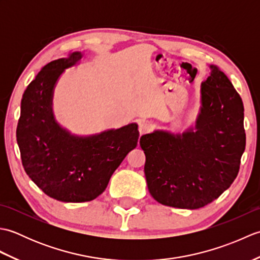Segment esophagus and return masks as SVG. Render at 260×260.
Returning a JSON list of instances; mask_svg holds the SVG:
<instances>
[{
	"mask_svg": "<svg viewBox=\"0 0 260 260\" xmlns=\"http://www.w3.org/2000/svg\"><path fill=\"white\" fill-rule=\"evenodd\" d=\"M151 129V126L148 125L145 121H141L139 123V133L140 135H144L146 133H148V131Z\"/></svg>",
	"mask_w": 260,
	"mask_h": 260,
	"instance_id": "esophagus-1",
	"label": "esophagus"
}]
</instances>
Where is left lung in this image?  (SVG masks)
Instances as JSON below:
<instances>
[{
    "label": "left lung",
    "mask_w": 260,
    "mask_h": 260,
    "mask_svg": "<svg viewBox=\"0 0 260 260\" xmlns=\"http://www.w3.org/2000/svg\"><path fill=\"white\" fill-rule=\"evenodd\" d=\"M201 84L196 125L182 134L156 129L141 137L151 196L164 206L199 209L233 184L246 147L244 104L217 66Z\"/></svg>",
    "instance_id": "obj_1"
}]
</instances>
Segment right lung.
Returning <instances> with one entry per match:
<instances>
[{"label": "right lung", "instance_id": "right-lung-1", "mask_svg": "<svg viewBox=\"0 0 260 260\" xmlns=\"http://www.w3.org/2000/svg\"><path fill=\"white\" fill-rule=\"evenodd\" d=\"M82 58L79 51L43 67L23 93L16 141L29 178L50 198L86 202L107 187L110 176L139 141L136 123L99 134H71L54 118L53 90L64 69Z\"/></svg>", "mask_w": 260, "mask_h": 260}]
</instances>
